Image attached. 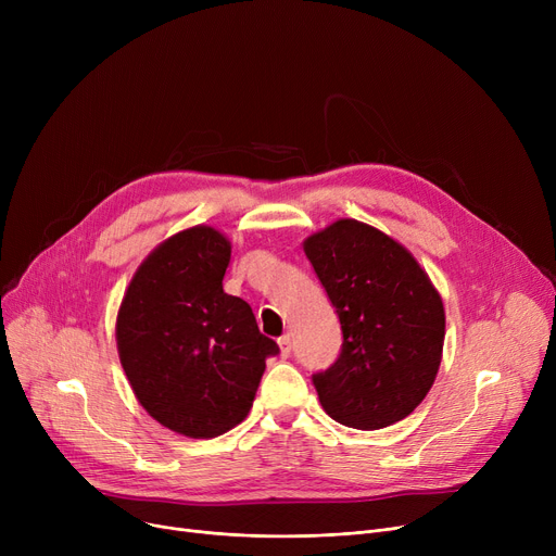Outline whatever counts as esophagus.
I'll use <instances>...</instances> for the list:
<instances>
[{
    "instance_id": "34e87169",
    "label": "esophagus",
    "mask_w": 556,
    "mask_h": 556,
    "mask_svg": "<svg viewBox=\"0 0 556 556\" xmlns=\"http://www.w3.org/2000/svg\"><path fill=\"white\" fill-rule=\"evenodd\" d=\"M277 344H279V352H281L283 358H288L290 352H293V342H290V336H281V338L277 340Z\"/></svg>"
}]
</instances>
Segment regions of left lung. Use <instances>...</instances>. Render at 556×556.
Here are the masks:
<instances>
[{
    "label": "left lung",
    "mask_w": 556,
    "mask_h": 556,
    "mask_svg": "<svg viewBox=\"0 0 556 556\" xmlns=\"http://www.w3.org/2000/svg\"><path fill=\"white\" fill-rule=\"evenodd\" d=\"M304 252L342 329L338 361L313 374L325 413L358 430L405 419L442 363L440 293L401 243L352 218L313 233Z\"/></svg>",
    "instance_id": "8db88e82"
}]
</instances>
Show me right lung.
<instances>
[{
  "label": "right lung",
  "mask_w": 556,
  "mask_h": 556,
  "mask_svg": "<svg viewBox=\"0 0 556 556\" xmlns=\"http://www.w3.org/2000/svg\"><path fill=\"white\" fill-rule=\"evenodd\" d=\"M229 256L214 227L178 231L146 256L116 315V346L137 401L193 440L239 426L266 358L279 354L250 304L223 290Z\"/></svg>",
  "instance_id": "obj_1"
}]
</instances>
